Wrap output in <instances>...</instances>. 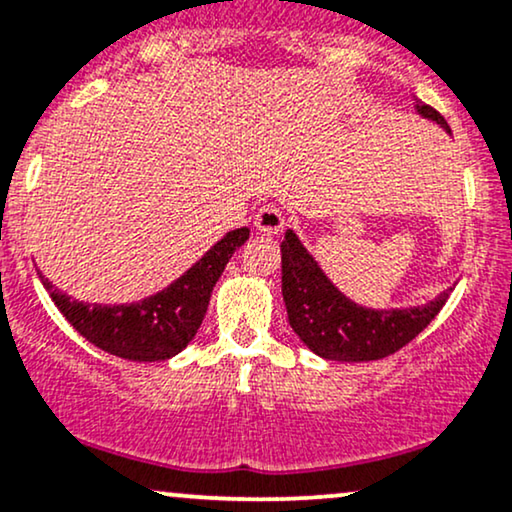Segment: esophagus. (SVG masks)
I'll use <instances>...</instances> for the list:
<instances>
[{
	"label": "esophagus",
	"mask_w": 512,
	"mask_h": 512,
	"mask_svg": "<svg viewBox=\"0 0 512 512\" xmlns=\"http://www.w3.org/2000/svg\"><path fill=\"white\" fill-rule=\"evenodd\" d=\"M255 226H257V231H262V234H267V236L281 234L283 231L281 210H278L276 205H264V208H260V212L255 215Z\"/></svg>",
	"instance_id": "esophagus-1"
}]
</instances>
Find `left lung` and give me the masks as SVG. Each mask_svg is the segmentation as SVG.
Listing matches in <instances>:
<instances>
[{"mask_svg":"<svg viewBox=\"0 0 512 512\" xmlns=\"http://www.w3.org/2000/svg\"><path fill=\"white\" fill-rule=\"evenodd\" d=\"M416 111L451 134L446 120L428 103L416 101ZM281 274L290 328L314 354L331 361L390 357L435 319L451 293L449 288L428 304L409 309L361 307L333 286L293 229L281 243Z\"/></svg>","mask_w":512,"mask_h":512,"instance_id":"obj_1","label":"left lung"}]
</instances>
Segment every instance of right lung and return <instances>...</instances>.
Listing matches in <instances>:
<instances>
[{
  "instance_id": "obj_1",
  "label": "right lung",
  "mask_w": 512,
  "mask_h": 512,
  "mask_svg": "<svg viewBox=\"0 0 512 512\" xmlns=\"http://www.w3.org/2000/svg\"><path fill=\"white\" fill-rule=\"evenodd\" d=\"M250 229L229 231L189 271L165 290L132 304H87L61 293L40 274L42 286L70 326L103 352L129 361H165L198 333L210 295L231 255L248 241Z\"/></svg>"
}]
</instances>
